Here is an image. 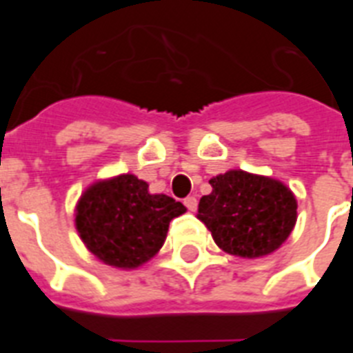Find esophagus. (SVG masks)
Returning a JSON list of instances; mask_svg holds the SVG:
<instances>
[{"label": "esophagus", "instance_id": "esophagus-1", "mask_svg": "<svg viewBox=\"0 0 353 353\" xmlns=\"http://www.w3.org/2000/svg\"><path fill=\"white\" fill-rule=\"evenodd\" d=\"M183 205H185L191 212H194L196 208H198V199H196L194 196H187V198L183 199Z\"/></svg>", "mask_w": 353, "mask_h": 353}]
</instances>
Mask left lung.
Here are the masks:
<instances>
[{"instance_id": "8db88e82", "label": "left lung", "mask_w": 353, "mask_h": 353, "mask_svg": "<svg viewBox=\"0 0 353 353\" xmlns=\"http://www.w3.org/2000/svg\"><path fill=\"white\" fill-rule=\"evenodd\" d=\"M212 192L199 199L198 219L223 251L242 258L270 254L297 221V199L274 179L240 170L214 176Z\"/></svg>"}]
</instances>
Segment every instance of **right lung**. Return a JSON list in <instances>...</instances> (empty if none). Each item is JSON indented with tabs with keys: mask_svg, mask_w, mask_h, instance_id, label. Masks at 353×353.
I'll return each mask as SVG.
<instances>
[{
	"mask_svg": "<svg viewBox=\"0 0 353 353\" xmlns=\"http://www.w3.org/2000/svg\"><path fill=\"white\" fill-rule=\"evenodd\" d=\"M183 212L176 199L150 194L148 183L138 176L120 174L86 189L76 208V228L99 260L136 269L157 254L170 221Z\"/></svg>",
	"mask_w": 353,
	"mask_h": 353,
	"instance_id": "obj_1",
	"label": "right lung"
}]
</instances>
